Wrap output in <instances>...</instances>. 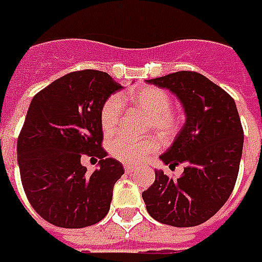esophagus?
<instances>
[{"instance_id": "1", "label": "esophagus", "mask_w": 262, "mask_h": 262, "mask_svg": "<svg viewBox=\"0 0 262 262\" xmlns=\"http://www.w3.org/2000/svg\"><path fill=\"white\" fill-rule=\"evenodd\" d=\"M124 169H125L127 173H133V172H135V168L133 165H124Z\"/></svg>"}]
</instances>
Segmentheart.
<instances>
[{
    "label": "heart",
    "instance_id": "1",
    "mask_svg": "<svg viewBox=\"0 0 262 262\" xmlns=\"http://www.w3.org/2000/svg\"><path fill=\"white\" fill-rule=\"evenodd\" d=\"M121 101L140 108L148 116L146 129H152L162 138H170L179 131L182 116L172 108L169 93L155 86H141L124 93L121 97L111 96L100 108V127L104 134L116 131L121 118ZM107 148L113 157L124 164L135 165L155 155L159 144L154 138L134 140L125 135H114L107 142Z\"/></svg>",
    "mask_w": 262,
    "mask_h": 262
}]
</instances>
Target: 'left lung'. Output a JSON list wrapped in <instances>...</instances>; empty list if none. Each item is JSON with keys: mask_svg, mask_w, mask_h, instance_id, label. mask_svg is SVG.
Wrapping results in <instances>:
<instances>
[{"mask_svg": "<svg viewBox=\"0 0 262 262\" xmlns=\"http://www.w3.org/2000/svg\"><path fill=\"white\" fill-rule=\"evenodd\" d=\"M148 83L169 89L182 101L186 122L161 159L185 165L179 178L155 170L142 192L149 216L173 227H193L222 209L234 189L244 131L234 98L198 72L181 70Z\"/></svg>", "mask_w": 262, "mask_h": 262, "instance_id": "obj_1", "label": "left lung"}]
</instances>
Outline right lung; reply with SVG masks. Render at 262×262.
<instances>
[{"label": "right lung", "instance_id": "add662e5", "mask_svg": "<svg viewBox=\"0 0 262 262\" xmlns=\"http://www.w3.org/2000/svg\"><path fill=\"white\" fill-rule=\"evenodd\" d=\"M121 84L100 70L62 76L31 101L18 137V165L25 194L35 211L57 227L81 229L110 210L122 165L101 146L100 108ZM83 155L100 159L93 174Z\"/></svg>", "mask_w": 262, "mask_h": 262}]
</instances>
